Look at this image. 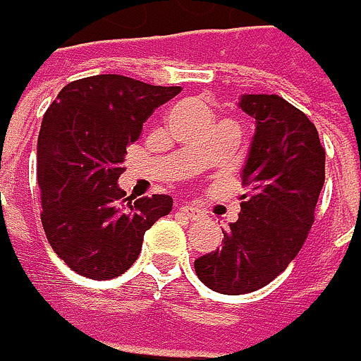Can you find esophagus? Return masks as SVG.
Returning a JSON list of instances; mask_svg holds the SVG:
<instances>
[{
  "label": "esophagus",
  "mask_w": 361,
  "mask_h": 361,
  "mask_svg": "<svg viewBox=\"0 0 361 361\" xmlns=\"http://www.w3.org/2000/svg\"><path fill=\"white\" fill-rule=\"evenodd\" d=\"M180 213H183V215L190 216V219H197V216L202 215V209L195 207V204H183V207H180Z\"/></svg>",
  "instance_id": "1"
}]
</instances>
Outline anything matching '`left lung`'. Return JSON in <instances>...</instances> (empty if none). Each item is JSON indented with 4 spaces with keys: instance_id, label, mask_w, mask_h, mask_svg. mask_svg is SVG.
<instances>
[{
    "instance_id": "obj_1",
    "label": "left lung",
    "mask_w": 361,
    "mask_h": 361,
    "mask_svg": "<svg viewBox=\"0 0 361 361\" xmlns=\"http://www.w3.org/2000/svg\"><path fill=\"white\" fill-rule=\"evenodd\" d=\"M239 106L255 118L241 173L251 192L223 231V247L195 261L202 283L225 295L257 291L287 269L307 239L326 180V150L299 108L277 94H245Z\"/></svg>"
}]
</instances>
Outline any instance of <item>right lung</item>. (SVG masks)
<instances>
[{"label": "right lung", "mask_w": 361, "mask_h": 361, "mask_svg": "<svg viewBox=\"0 0 361 361\" xmlns=\"http://www.w3.org/2000/svg\"><path fill=\"white\" fill-rule=\"evenodd\" d=\"M180 86L100 74L70 82L37 138L42 225L51 249L82 277L112 279L138 259L145 233L173 211L169 195L132 202L118 187L126 146Z\"/></svg>", "instance_id": "right-lung-1"}]
</instances>
